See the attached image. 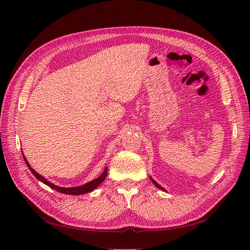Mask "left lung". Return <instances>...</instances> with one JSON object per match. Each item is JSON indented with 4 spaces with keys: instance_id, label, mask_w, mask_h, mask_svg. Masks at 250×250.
<instances>
[{
    "instance_id": "8db88e82",
    "label": "left lung",
    "mask_w": 250,
    "mask_h": 250,
    "mask_svg": "<svg viewBox=\"0 0 250 250\" xmlns=\"http://www.w3.org/2000/svg\"><path fill=\"white\" fill-rule=\"evenodd\" d=\"M151 180H152V183H153V184H154V185H155V186H156V187H157V188H161V190H163V191H165V188H163V187H161V186H160V185H157V183H156V181H155V180H154V179H152V178H151Z\"/></svg>"
}]
</instances>
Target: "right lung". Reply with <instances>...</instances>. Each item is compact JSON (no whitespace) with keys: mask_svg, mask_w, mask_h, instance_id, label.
Here are the masks:
<instances>
[{"mask_svg":"<svg viewBox=\"0 0 250 250\" xmlns=\"http://www.w3.org/2000/svg\"><path fill=\"white\" fill-rule=\"evenodd\" d=\"M22 156H24V155H22ZM24 160H25V162H26V164H27V166H28V168L30 169V171L32 172V174H33V175H34L37 179L41 180L42 183H43L44 185L49 186L51 188H53V190H56L57 192L63 193V194H69V195H81V194H85V193H88V192H92L93 190H95V188H96L98 186H100V184L102 183V181L105 179V177H106V175H107V168H105L104 172H103V173L101 174V175H100L99 177H98L97 179H94V180H92V181H89V183H87V184H85V185H83V186H81V187H76V188H60V187L52 185L51 183H49L48 180L44 179L42 175H40L39 173L35 172L31 167H30V165H29L28 161L26 160L25 156H24Z\"/></svg>","mask_w":250,"mask_h":250,"instance_id":"obj_1","label":"right lung"}]
</instances>
